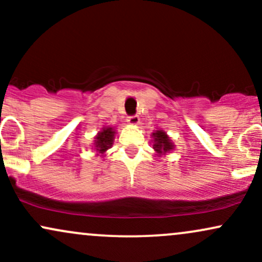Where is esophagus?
<instances>
[{
	"label": "esophagus",
	"instance_id": "34e87169",
	"mask_svg": "<svg viewBox=\"0 0 262 262\" xmlns=\"http://www.w3.org/2000/svg\"><path fill=\"white\" fill-rule=\"evenodd\" d=\"M127 122L132 125H137L138 123H139V117H138L137 114H134V116H129L127 118Z\"/></svg>",
	"mask_w": 262,
	"mask_h": 262
}]
</instances>
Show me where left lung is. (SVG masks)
I'll use <instances>...</instances> for the list:
<instances>
[{
	"instance_id": "left-lung-1",
	"label": "left lung",
	"mask_w": 262,
	"mask_h": 262,
	"mask_svg": "<svg viewBox=\"0 0 262 262\" xmlns=\"http://www.w3.org/2000/svg\"><path fill=\"white\" fill-rule=\"evenodd\" d=\"M152 137H154L155 141L154 149L159 154H166V152H169L173 148L172 143H171L169 137H167L165 132L158 130L156 133H152Z\"/></svg>"
}]
</instances>
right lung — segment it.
I'll use <instances>...</instances> for the list:
<instances>
[{"mask_svg":"<svg viewBox=\"0 0 262 262\" xmlns=\"http://www.w3.org/2000/svg\"><path fill=\"white\" fill-rule=\"evenodd\" d=\"M113 137H114V132L112 130V128H104L101 133H98L97 137H96V150L98 152H104L108 148H111L113 144Z\"/></svg>","mask_w":262,"mask_h":262,"instance_id":"add662e5","label":"right lung"}]
</instances>
